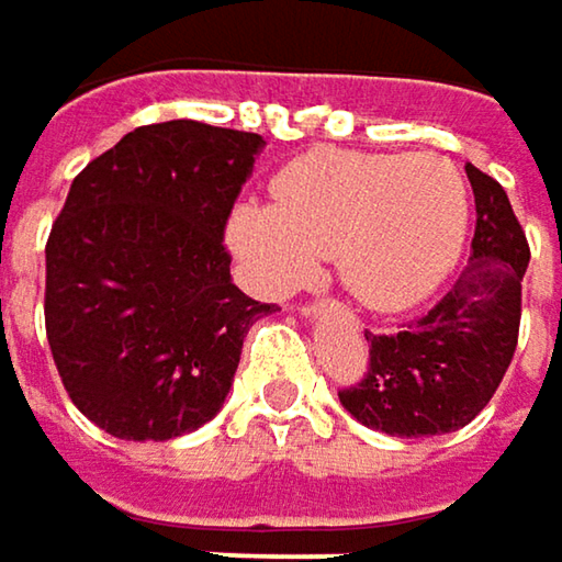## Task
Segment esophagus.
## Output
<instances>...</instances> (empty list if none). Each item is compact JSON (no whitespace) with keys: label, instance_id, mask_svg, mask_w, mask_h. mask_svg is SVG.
<instances>
[{"label":"esophagus","instance_id":"obj_1","mask_svg":"<svg viewBox=\"0 0 562 562\" xmlns=\"http://www.w3.org/2000/svg\"><path fill=\"white\" fill-rule=\"evenodd\" d=\"M319 310H323V303H301L303 316H319Z\"/></svg>","mask_w":562,"mask_h":562}]
</instances>
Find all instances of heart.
<instances>
[{
	"label": "heart",
	"mask_w": 562,
	"mask_h": 562,
	"mask_svg": "<svg viewBox=\"0 0 562 562\" xmlns=\"http://www.w3.org/2000/svg\"><path fill=\"white\" fill-rule=\"evenodd\" d=\"M274 204H243L229 246L261 288L288 294L333 256L368 310L425 301L458 265L470 229L463 172L435 153L313 149L274 176Z\"/></svg>",
	"instance_id": "obj_1"
}]
</instances>
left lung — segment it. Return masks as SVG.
Here are the masks:
<instances>
[{
    "mask_svg": "<svg viewBox=\"0 0 562 562\" xmlns=\"http://www.w3.org/2000/svg\"><path fill=\"white\" fill-rule=\"evenodd\" d=\"M467 179L476 198V229L458 281L400 333H364L368 374L339 390L355 419L396 438L445 435L476 419L518 345L531 249L499 181L470 162Z\"/></svg>",
    "mask_w": 562,
    "mask_h": 562,
    "instance_id": "1",
    "label": "left lung"
}]
</instances>
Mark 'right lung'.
Returning a JSON list of instances; mask_svg holds the SVG:
<instances>
[{
  "mask_svg": "<svg viewBox=\"0 0 562 562\" xmlns=\"http://www.w3.org/2000/svg\"><path fill=\"white\" fill-rule=\"evenodd\" d=\"M261 146L201 121L146 124L72 179L44 323L69 400L108 435L169 441L221 413L249 326L274 310L233 284L223 246Z\"/></svg>",
  "mask_w": 562,
  "mask_h": 562,
  "instance_id": "right-lung-1",
  "label": "right lung"
}]
</instances>
